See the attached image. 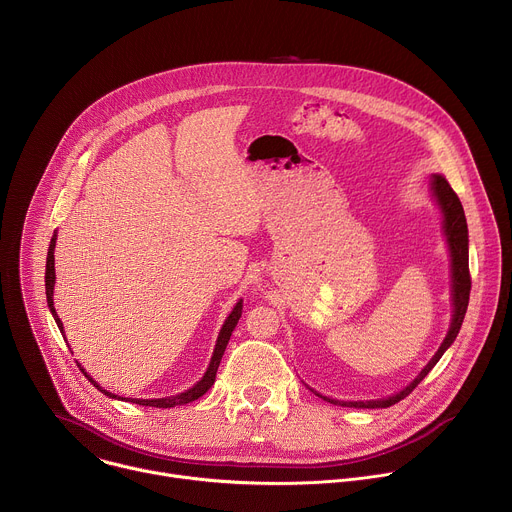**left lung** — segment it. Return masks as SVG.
Instances as JSON below:
<instances>
[{
  "mask_svg": "<svg viewBox=\"0 0 512 512\" xmlns=\"http://www.w3.org/2000/svg\"><path fill=\"white\" fill-rule=\"evenodd\" d=\"M430 187H432V195H434V199H436V203H438V207L444 215V235H446L450 261H452L450 271H452V307H454V311H452V323H450V329L444 337V342L438 348V352L434 354V358L426 364V368L414 378V382L408 384L398 394L382 398V400H366V402H342V400H333V398L321 396L325 402H331V404H337V406H348V408H390V406L398 404L408 394H412V390L428 376V372L438 364V360L452 346V342L460 331V325H462V319H464L466 307H468V297H470L466 217H464V209H462V203H460L458 195L452 191V187L448 185V181L442 175H432Z\"/></svg>",
  "mask_w": 512,
  "mask_h": 512,
  "instance_id": "left-lung-1",
  "label": "left lung"
}]
</instances>
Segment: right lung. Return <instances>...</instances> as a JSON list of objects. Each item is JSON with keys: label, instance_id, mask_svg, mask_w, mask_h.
I'll use <instances>...</instances> for the list:
<instances>
[{"label": "right lung", "instance_id": "right-lung-1", "mask_svg": "<svg viewBox=\"0 0 512 512\" xmlns=\"http://www.w3.org/2000/svg\"><path fill=\"white\" fill-rule=\"evenodd\" d=\"M54 249H56V235L52 237V241H50V249H48V259H46V297H48V307H50V311H52V315H54V319H56V323H58V327H60V331L64 333V327H62V321H60V317H58V313H56V309H54V283H56V271H54ZM241 313H243V299L233 307V311H231V315L225 319V323H223V327H221V333H219V337H217V346H215V352H213V358H211V364H209V368H207V372H205V376L193 386V388H189L187 392H183V394H179V396H168V398H156V400H140V398H118V400H126V402H132V404H138V406H154V408H175V406H183V404H189V402H195V400H199L203 394H207L209 392V388L215 384V378H217V370H219V364H221V358H223V354H225V348H227V344H229V339H231V333H233V329H235V325H237V321H239V317H241ZM78 368L82 370V374L102 392V394H106L108 398H116L114 394H110L108 390H104V388H100L86 372H84V368L78 364Z\"/></svg>", "mask_w": 512, "mask_h": 512}]
</instances>
